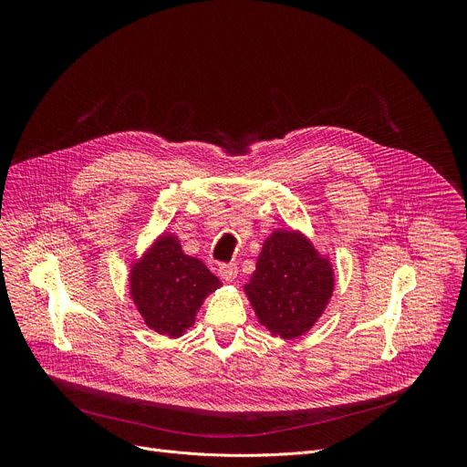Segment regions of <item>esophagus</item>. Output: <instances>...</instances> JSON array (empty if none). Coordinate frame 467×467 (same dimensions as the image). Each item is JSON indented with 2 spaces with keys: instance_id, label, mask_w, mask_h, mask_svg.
I'll use <instances>...</instances> for the list:
<instances>
[{
  "instance_id": "obj_1",
  "label": "esophagus",
  "mask_w": 467,
  "mask_h": 467,
  "mask_svg": "<svg viewBox=\"0 0 467 467\" xmlns=\"http://www.w3.org/2000/svg\"><path fill=\"white\" fill-rule=\"evenodd\" d=\"M218 274H220V277H222L223 281L231 283V281H234V279H236V275H238V265H236L234 262L222 264V265H220V270H218Z\"/></svg>"
}]
</instances>
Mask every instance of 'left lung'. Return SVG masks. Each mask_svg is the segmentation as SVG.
<instances>
[{"mask_svg":"<svg viewBox=\"0 0 467 467\" xmlns=\"http://www.w3.org/2000/svg\"><path fill=\"white\" fill-rule=\"evenodd\" d=\"M335 288L327 258L294 231H275L264 242L245 294L258 321L274 337L297 338L323 314Z\"/></svg>","mask_w":467,"mask_h":467,"instance_id":"1","label":"left lung"}]
</instances>
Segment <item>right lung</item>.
Segmentation results:
<instances>
[{
  "instance_id": "obj_1",
  "label": "right lung",
  "mask_w": 467,
  "mask_h": 467,
  "mask_svg": "<svg viewBox=\"0 0 467 467\" xmlns=\"http://www.w3.org/2000/svg\"><path fill=\"white\" fill-rule=\"evenodd\" d=\"M222 286L207 265L181 251L173 234L161 236L130 270V297L146 325L179 338L192 327L203 299Z\"/></svg>"
}]
</instances>
